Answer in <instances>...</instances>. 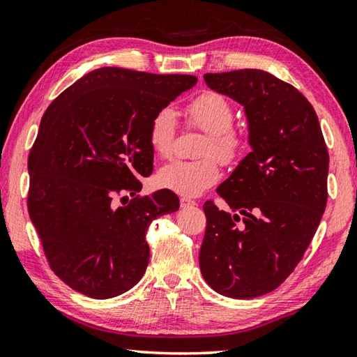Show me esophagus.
Segmentation results:
<instances>
[{"mask_svg": "<svg viewBox=\"0 0 357 357\" xmlns=\"http://www.w3.org/2000/svg\"><path fill=\"white\" fill-rule=\"evenodd\" d=\"M180 205H181V208H188V206L197 205V202L190 199V197H181V199H180Z\"/></svg>", "mask_w": 357, "mask_h": 357, "instance_id": "obj_1", "label": "esophagus"}]
</instances>
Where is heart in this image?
<instances>
[{
    "mask_svg": "<svg viewBox=\"0 0 357 357\" xmlns=\"http://www.w3.org/2000/svg\"><path fill=\"white\" fill-rule=\"evenodd\" d=\"M186 118L191 126L208 133L202 149V155L206 158L172 161L158 171L157 183L180 196L192 197L219 181L220 166L217 158L225 165L239 158L244 149V135L233 127L234 110L230 100L216 91H205L194 98L186 105ZM177 127V115L171 107H163L153 115L149 124V144L155 155L161 158L172 155ZM213 155L217 158L214 159Z\"/></svg>",
    "mask_w": 357,
    "mask_h": 357,
    "instance_id": "heart-1",
    "label": "heart"
}]
</instances>
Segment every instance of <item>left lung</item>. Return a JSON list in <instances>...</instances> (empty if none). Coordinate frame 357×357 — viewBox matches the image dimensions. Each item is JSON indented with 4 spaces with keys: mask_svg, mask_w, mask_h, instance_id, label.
Returning a JSON list of instances; mask_svg holds the SVG:
<instances>
[{
    "mask_svg": "<svg viewBox=\"0 0 357 357\" xmlns=\"http://www.w3.org/2000/svg\"><path fill=\"white\" fill-rule=\"evenodd\" d=\"M211 90L244 107L252 152L205 202L199 253L208 286L230 298L277 289L311 244L328 200L329 155L319 118L301 93L271 73H208Z\"/></svg>",
    "mask_w": 357,
    "mask_h": 357,
    "instance_id": "obj_1",
    "label": "left lung"
}]
</instances>
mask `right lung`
I'll list each match as a JSON object with an SVG mask.
<instances>
[{
	"mask_svg": "<svg viewBox=\"0 0 357 357\" xmlns=\"http://www.w3.org/2000/svg\"><path fill=\"white\" fill-rule=\"evenodd\" d=\"M196 76L105 66L52 100L40 123L28 171V210L52 272L74 291L112 298L135 286L149 264L151 222L178 210L169 190L151 196L139 177L153 169L149 124Z\"/></svg>",
	"mask_w": 357,
	"mask_h": 357,
	"instance_id": "1",
	"label": "right lung"
}]
</instances>
